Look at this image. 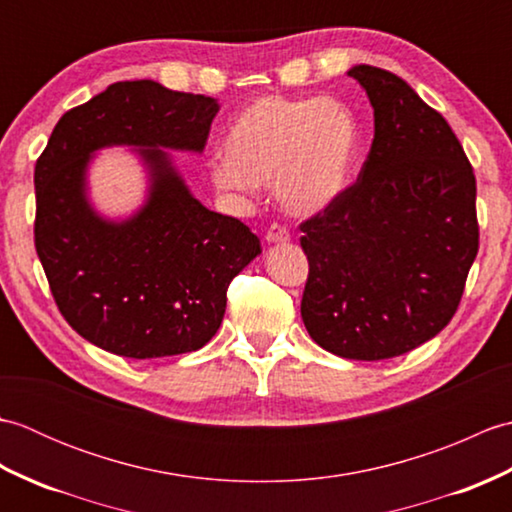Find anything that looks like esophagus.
<instances>
[{
  "instance_id": "1",
  "label": "esophagus",
  "mask_w": 512,
  "mask_h": 512,
  "mask_svg": "<svg viewBox=\"0 0 512 512\" xmlns=\"http://www.w3.org/2000/svg\"><path fill=\"white\" fill-rule=\"evenodd\" d=\"M266 239H268L270 244H286V242H290V233H288V228L284 224L273 222V224L268 226Z\"/></svg>"
}]
</instances>
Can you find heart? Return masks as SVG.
I'll list each match as a JSON object with an SVG mask.
<instances>
[{"mask_svg": "<svg viewBox=\"0 0 512 512\" xmlns=\"http://www.w3.org/2000/svg\"><path fill=\"white\" fill-rule=\"evenodd\" d=\"M224 154L211 165L217 191L244 200L259 184H273L288 213L314 215L350 182L358 123L336 99L262 96L228 129Z\"/></svg>", "mask_w": 512, "mask_h": 512, "instance_id": "b5f03b06", "label": "heart"}]
</instances>
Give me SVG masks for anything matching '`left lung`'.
Segmentation results:
<instances>
[{"label":"left lung","instance_id":"1","mask_svg":"<svg viewBox=\"0 0 512 512\" xmlns=\"http://www.w3.org/2000/svg\"><path fill=\"white\" fill-rule=\"evenodd\" d=\"M374 107L363 169L301 222V317L341 358L383 361L433 339L460 306L480 248L475 173L440 112L400 76L356 65Z\"/></svg>","mask_w":512,"mask_h":512}]
</instances>
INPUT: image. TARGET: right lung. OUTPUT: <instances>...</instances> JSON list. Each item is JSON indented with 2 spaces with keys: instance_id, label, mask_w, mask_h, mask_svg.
Returning a JSON list of instances; mask_svg holds the SVG:
<instances>
[{
  "instance_id": "add662e5",
  "label": "right lung",
  "mask_w": 512,
  "mask_h": 512,
  "mask_svg": "<svg viewBox=\"0 0 512 512\" xmlns=\"http://www.w3.org/2000/svg\"><path fill=\"white\" fill-rule=\"evenodd\" d=\"M217 103L156 81L114 83L65 112L35 165V248L63 319L127 358L195 352L226 310L233 277L262 253L237 217L209 211L165 149L202 151ZM134 144L152 173L148 204L116 225L84 200L92 150Z\"/></svg>"
}]
</instances>
